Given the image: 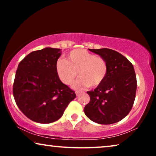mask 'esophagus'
Listing matches in <instances>:
<instances>
[{
  "mask_svg": "<svg viewBox=\"0 0 156 156\" xmlns=\"http://www.w3.org/2000/svg\"><path fill=\"white\" fill-rule=\"evenodd\" d=\"M75 94H76V97H77V96H79V95H80V92H78V91H76Z\"/></svg>",
  "mask_w": 156,
  "mask_h": 156,
  "instance_id": "esophagus-1",
  "label": "esophagus"
}]
</instances>
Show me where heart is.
<instances>
[{
    "instance_id": "obj_1",
    "label": "heart",
    "mask_w": 156,
    "mask_h": 156,
    "mask_svg": "<svg viewBox=\"0 0 156 156\" xmlns=\"http://www.w3.org/2000/svg\"><path fill=\"white\" fill-rule=\"evenodd\" d=\"M56 71L60 80L67 85L73 83L78 72L80 79L73 84V88L82 90L89 86L96 87L101 84L107 74V65L101 57L80 49L72 51L67 60L58 59Z\"/></svg>"
}]
</instances>
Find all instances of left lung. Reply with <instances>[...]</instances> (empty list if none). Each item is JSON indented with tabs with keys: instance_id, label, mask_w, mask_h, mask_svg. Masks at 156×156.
Masks as SVG:
<instances>
[{
	"instance_id": "1",
	"label": "left lung",
	"mask_w": 156,
	"mask_h": 156,
	"mask_svg": "<svg viewBox=\"0 0 156 156\" xmlns=\"http://www.w3.org/2000/svg\"><path fill=\"white\" fill-rule=\"evenodd\" d=\"M106 61L107 74L101 84L87 91L90 101L86 116L99 124H112L127 116L136 97L137 81L133 66L120 53L108 48L89 49Z\"/></svg>"
}]
</instances>
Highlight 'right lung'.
<instances>
[{
  "label": "right lung",
  "mask_w": 156,
  "mask_h": 156,
  "mask_svg": "<svg viewBox=\"0 0 156 156\" xmlns=\"http://www.w3.org/2000/svg\"><path fill=\"white\" fill-rule=\"evenodd\" d=\"M61 50L45 48L34 51L18 65L12 89L14 99L21 112L35 122L57 121L76 97L57 75L56 63Z\"/></svg>",
  "instance_id": "right-lung-1"
}]
</instances>
